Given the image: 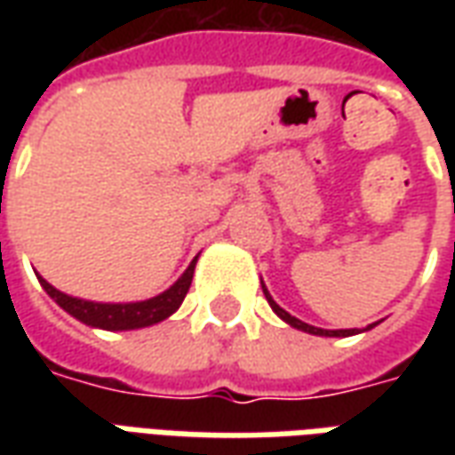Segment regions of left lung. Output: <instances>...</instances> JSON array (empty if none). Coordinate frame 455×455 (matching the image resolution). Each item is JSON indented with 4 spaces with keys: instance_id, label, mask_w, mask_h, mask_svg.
I'll return each mask as SVG.
<instances>
[{
    "instance_id": "1",
    "label": "left lung",
    "mask_w": 455,
    "mask_h": 455,
    "mask_svg": "<svg viewBox=\"0 0 455 455\" xmlns=\"http://www.w3.org/2000/svg\"><path fill=\"white\" fill-rule=\"evenodd\" d=\"M260 287H263V295H266L267 299V305H270V309L275 312L285 324H290L292 329H297V331H305V334H312V336H353V334H363V331H371L372 326H378V322L375 324H368L365 329H319V326H312V324H307V322H302V319H297V316H292L290 312H285L283 307L277 305L275 299L270 297V292H267V287L263 285V280H260Z\"/></svg>"
}]
</instances>
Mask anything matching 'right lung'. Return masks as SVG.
Returning a JSON list of instances; mask_svg holds the SVG:
<instances>
[{"mask_svg":"<svg viewBox=\"0 0 455 455\" xmlns=\"http://www.w3.org/2000/svg\"><path fill=\"white\" fill-rule=\"evenodd\" d=\"M197 258L189 263L188 270L172 283V285L160 292V295L150 297V299H140V302H92V299H80V297L65 295L60 290H55L48 280L38 275V283L45 292L51 295L55 305L63 307L65 312L75 316L77 322L92 326V329H104V331H131V329H143V326H153L175 315L182 305V299L188 295L189 285H192V275H195V266Z\"/></svg>","mask_w":455,"mask_h":455,"instance_id":"right-lung-1","label":"right lung"}]
</instances>
